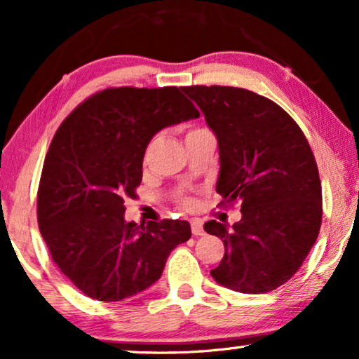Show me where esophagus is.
I'll return each instance as SVG.
<instances>
[{
    "label": "esophagus",
    "mask_w": 359,
    "mask_h": 359,
    "mask_svg": "<svg viewBox=\"0 0 359 359\" xmlns=\"http://www.w3.org/2000/svg\"><path fill=\"white\" fill-rule=\"evenodd\" d=\"M191 232H193L194 237H199V235H204V227L201 220H191Z\"/></svg>",
    "instance_id": "obj_1"
}]
</instances>
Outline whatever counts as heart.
<instances>
[{
    "label": "heart",
    "instance_id": "obj_1",
    "mask_svg": "<svg viewBox=\"0 0 359 359\" xmlns=\"http://www.w3.org/2000/svg\"><path fill=\"white\" fill-rule=\"evenodd\" d=\"M199 132H204V129H191L188 134H186V137L199 134ZM181 204H183L184 208H191V205H193V199H191V198H183V199H181Z\"/></svg>",
    "mask_w": 359,
    "mask_h": 359
}]
</instances>
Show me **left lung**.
I'll list each match as a JSON object with an SVG mask.
<instances>
[{
	"instance_id": "left-lung-1",
	"label": "left lung",
	"mask_w": 359,
	"mask_h": 359,
	"mask_svg": "<svg viewBox=\"0 0 359 359\" xmlns=\"http://www.w3.org/2000/svg\"><path fill=\"white\" fill-rule=\"evenodd\" d=\"M219 142V205L242 204L227 230H204L224 242L210 274L222 286L263 294L287 283L316 243L322 224V186L312 149L296 121L268 97L233 86H184Z\"/></svg>"
}]
</instances>
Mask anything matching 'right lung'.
<instances>
[{"label": "right lung", "instance_id": "add662e5", "mask_svg": "<svg viewBox=\"0 0 359 359\" xmlns=\"http://www.w3.org/2000/svg\"><path fill=\"white\" fill-rule=\"evenodd\" d=\"M199 117L176 86L107 88L62 122L43 160L39 229L53 263L88 297L117 302L150 287L171 250L191 238L186 220L126 222L145 149L163 127Z\"/></svg>", "mask_w": 359, "mask_h": 359}]
</instances>
